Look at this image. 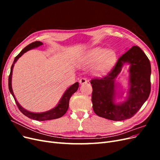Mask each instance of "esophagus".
I'll list each match as a JSON object with an SVG mask.
<instances>
[{"label":"esophagus","mask_w":160,"mask_h":160,"mask_svg":"<svg viewBox=\"0 0 160 160\" xmlns=\"http://www.w3.org/2000/svg\"><path fill=\"white\" fill-rule=\"evenodd\" d=\"M87 82H88V80H87L85 78H81L79 80V83L80 84H84V83H86Z\"/></svg>","instance_id":"obj_1"}]
</instances>
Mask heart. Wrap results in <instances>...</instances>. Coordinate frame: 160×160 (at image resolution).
<instances>
[{
    "instance_id": "b5f03b06",
    "label": "heart",
    "mask_w": 160,
    "mask_h": 160,
    "mask_svg": "<svg viewBox=\"0 0 160 160\" xmlns=\"http://www.w3.org/2000/svg\"><path fill=\"white\" fill-rule=\"evenodd\" d=\"M115 59V54L113 51L95 48L85 52L82 61L86 65L93 64L97 62L95 70L98 72H104L113 65Z\"/></svg>"
}]
</instances>
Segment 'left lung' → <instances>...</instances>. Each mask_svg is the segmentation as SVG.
<instances>
[{"instance_id":"left-lung-1","label":"left lung","mask_w":160,"mask_h":160,"mask_svg":"<svg viewBox=\"0 0 160 160\" xmlns=\"http://www.w3.org/2000/svg\"><path fill=\"white\" fill-rule=\"evenodd\" d=\"M125 62L130 64V88L127 101L115 105L114 81ZM151 65L144 52L133 46L121 56L115 66L102 77L91 79V101L95 114L113 121H122L132 118L148 99L151 91Z\"/></svg>"}]
</instances>
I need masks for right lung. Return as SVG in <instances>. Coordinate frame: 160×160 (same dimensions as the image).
<instances>
[{
	"mask_svg": "<svg viewBox=\"0 0 160 160\" xmlns=\"http://www.w3.org/2000/svg\"><path fill=\"white\" fill-rule=\"evenodd\" d=\"M42 45V42H41V41H35L24 48V49L20 52V53H19V54L15 58H14L13 63L11 66L10 75H9V77H8V89H9V91H10V92H11V93L13 96V98L14 99V101H15V103L17 105L18 109L21 111V112L22 114L27 116V117H28V118H31L32 119H35L37 121H46V120L55 119L59 118L62 117V115H64L66 113L67 109H68V108H69V99L71 98V95L74 93H75V92L79 88V83L78 82H76L75 83L71 85L69 88L67 89V90L65 91L64 95H62V98L61 99V100L59 101V103H58V105L56 106V107L50 111H47V112L41 113H32V112H30V111H28L25 110V109H23L21 106L19 105V103L17 102L15 97H14V95L13 91L12 89V85H11L12 73V69L14 67V65L16 62V61L18 59V58L21 57L22 55V54L26 52L27 51L30 50L31 49H33V48L39 47Z\"/></svg>",
	"mask_w": 160,
	"mask_h": 160,
	"instance_id": "obj_1",
	"label": "right lung"
}]
</instances>
